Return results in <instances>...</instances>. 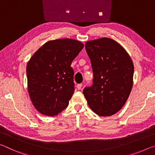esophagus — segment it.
Instances as JSON below:
<instances>
[{"label": "esophagus", "instance_id": "obj_1", "mask_svg": "<svg viewBox=\"0 0 155 155\" xmlns=\"http://www.w3.org/2000/svg\"><path fill=\"white\" fill-rule=\"evenodd\" d=\"M82 85H83V84L82 83H80V84H78L77 85V89L78 90H81V88H82Z\"/></svg>", "mask_w": 155, "mask_h": 155}]
</instances>
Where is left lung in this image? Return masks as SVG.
<instances>
[{"label": "left lung", "mask_w": 155, "mask_h": 155, "mask_svg": "<svg viewBox=\"0 0 155 155\" xmlns=\"http://www.w3.org/2000/svg\"><path fill=\"white\" fill-rule=\"evenodd\" d=\"M93 84L83 89L89 107L101 116H110L124 105L132 90L134 65L127 51L111 39L87 41Z\"/></svg>", "instance_id": "8db88e82"}]
</instances>
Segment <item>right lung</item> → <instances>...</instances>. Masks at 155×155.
Listing matches in <instances>:
<instances>
[{
	"label": "right lung",
	"mask_w": 155,
	"mask_h": 155,
	"mask_svg": "<svg viewBox=\"0 0 155 155\" xmlns=\"http://www.w3.org/2000/svg\"><path fill=\"white\" fill-rule=\"evenodd\" d=\"M83 47L72 39L49 41L28 62V94L41 114L54 116L68 107L74 91V72L70 65Z\"/></svg>",
	"instance_id": "add662e5"
}]
</instances>
